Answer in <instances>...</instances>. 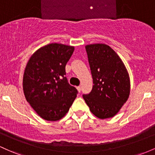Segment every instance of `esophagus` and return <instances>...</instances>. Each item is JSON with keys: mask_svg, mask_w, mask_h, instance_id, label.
Instances as JSON below:
<instances>
[{"mask_svg": "<svg viewBox=\"0 0 155 155\" xmlns=\"http://www.w3.org/2000/svg\"><path fill=\"white\" fill-rule=\"evenodd\" d=\"M77 89H78V92H81V86H78Z\"/></svg>", "mask_w": 155, "mask_h": 155, "instance_id": "1", "label": "esophagus"}]
</instances>
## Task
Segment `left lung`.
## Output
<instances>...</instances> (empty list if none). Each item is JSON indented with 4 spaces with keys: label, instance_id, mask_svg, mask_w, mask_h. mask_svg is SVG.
<instances>
[{
    "label": "left lung",
    "instance_id": "left-lung-1",
    "mask_svg": "<svg viewBox=\"0 0 155 155\" xmlns=\"http://www.w3.org/2000/svg\"><path fill=\"white\" fill-rule=\"evenodd\" d=\"M93 79L92 90L83 95L89 110L100 119L114 117L127 101L130 79L126 66L109 46H86Z\"/></svg>",
    "mask_w": 155,
    "mask_h": 155
}]
</instances>
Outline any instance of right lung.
Returning a JSON list of instances; mask_svg holds the SVG:
<instances>
[{
	"instance_id": "1",
	"label": "right lung",
	"mask_w": 155,
	"mask_h": 155,
	"mask_svg": "<svg viewBox=\"0 0 155 155\" xmlns=\"http://www.w3.org/2000/svg\"><path fill=\"white\" fill-rule=\"evenodd\" d=\"M74 50L72 46L49 44L35 51L26 64L23 77L25 97L46 120L64 117L77 97V89L65 77V67Z\"/></svg>"
}]
</instances>
